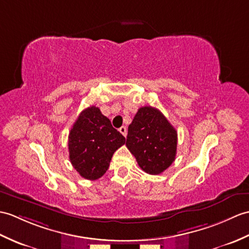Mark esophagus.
I'll use <instances>...</instances> for the list:
<instances>
[{"label":"esophagus","instance_id":"34e87169","mask_svg":"<svg viewBox=\"0 0 249 249\" xmlns=\"http://www.w3.org/2000/svg\"><path fill=\"white\" fill-rule=\"evenodd\" d=\"M120 132H121V134H122L124 137H126L127 136V128H126V127L125 126H122V127H120Z\"/></svg>","mask_w":249,"mask_h":249}]
</instances>
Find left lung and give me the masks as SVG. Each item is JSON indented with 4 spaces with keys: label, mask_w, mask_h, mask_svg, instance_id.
Instances as JSON below:
<instances>
[{
    "label": "left lung",
    "mask_w": 249,
    "mask_h": 249,
    "mask_svg": "<svg viewBox=\"0 0 249 249\" xmlns=\"http://www.w3.org/2000/svg\"><path fill=\"white\" fill-rule=\"evenodd\" d=\"M126 146L144 172L158 175L174 162L177 131L157 108L141 107L128 126Z\"/></svg>",
    "instance_id": "left-lung-1"
}]
</instances>
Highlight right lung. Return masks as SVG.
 I'll return each mask as SVG.
<instances>
[{
    "label": "right lung",
    "mask_w": 249,
    "mask_h": 249,
    "mask_svg": "<svg viewBox=\"0 0 249 249\" xmlns=\"http://www.w3.org/2000/svg\"><path fill=\"white\" fill-rule=\"evenodd\" d=\"M124 143V136L110 120L91 106L80 112L69 134L70 161L80 176L95 180L105 174L112 155Z\"/></svg>",
    "instance_id": "1"
}]
</instances>
